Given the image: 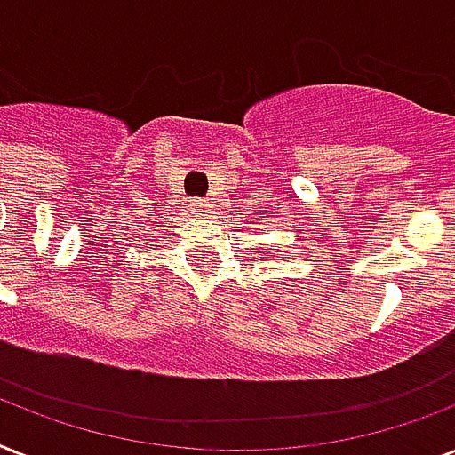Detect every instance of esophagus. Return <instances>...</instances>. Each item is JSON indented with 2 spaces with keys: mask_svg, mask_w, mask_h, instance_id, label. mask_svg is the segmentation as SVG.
Here are the masks:
<instances>
[{
  "mask_svg": "<svg viewBox=\"0 0 455 455\" xmlns=\"http://www.w3.org/2000/svg\"><path fill=\"white\" fill-rule=\"evenodd\" d=\"M193 205H196V212H200V214H207V212H210V205H207L205 200H196Z\"/></svg>",
  "mask_w": 455,
  "mask_h": 455,
  "instance_id": "obj_1",
  "label": "esophagus"
}]
</instances>
